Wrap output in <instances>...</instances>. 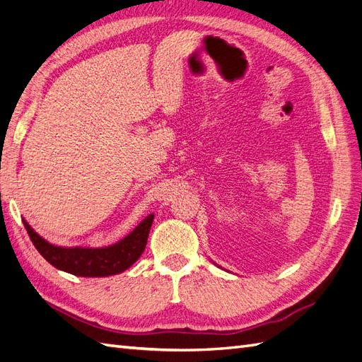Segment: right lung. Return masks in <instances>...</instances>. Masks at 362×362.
Instances as JSON below:
<instances>
[{"mask_svg":"<svg viewBox=\"0 0 362 362\" xmlns=\"http://www.w3.org/2000/svg\"><path fill=\"white\" fill-rule=\"evenodd\" d=\"M153 218L154 216L150 214L119 243L100 249L53 246L36 234L25 220L23 223L38 252L57 269L78 276H108L124 272L142 255Z\"/></svg>","mask_w":362,"mask_h":362,"instance_id":"1","label":"right lung"}]
</instances>
